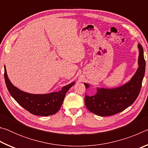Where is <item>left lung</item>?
<instances>
[{
    "instance_id": "8db88e82",
    "label": "left lung",
    "mask_w": 148,
    "mask_h": 148,
    "mask_svg": "<svg viewBox=\"0 0 148 148\" xmlns=\"http://www.w3.org/2000/svg\"><path fill=\"white\" fill-rule=\"evenodd\" d=\"M138 48L139 66L127 83L112 89L97 87V93L93 96L86 95L85 104L90 112L99 116H112L122 112L136 101L141 89L146 68L143 47L138 44ZM84 85L86 89L90 87L87 84Z\"/></svg>"
}]
</instances>
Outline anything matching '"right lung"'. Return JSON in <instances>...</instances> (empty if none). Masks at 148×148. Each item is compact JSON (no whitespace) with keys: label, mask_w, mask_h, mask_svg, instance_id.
Wrapping results in <instances>:
<instances>
[{"label":"right lung","mask_w":148,"mask_h":148,"mask_svg":"<svg viewBox=\"0 0 148 148\" xmlns=\"http://www.w3.org/2000/svg\"><path fill=\"white\" fill-rule=\"evenodd\" d=\"M4 79L8 91L20 106L30 113L40 116H48L59 111L65 95L75 82L64 86L61 91L47 94H31L19 90L10 81L4 66Z\"/></svg>","instance_id":"1"}]
</instances>
